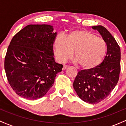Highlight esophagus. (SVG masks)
<instances>
[{"label": "esophagus", "instance_id": "1", "mask_svg": "<svg viewBox=\"0 0 126 126\" xmlns=\"http://www.w3.org/2000/svg\"><path fill=\"white\" fill-rule=\"evenodd\" d=\"M68 67H69V66H67V65H65V64H64V65H63V69H63V70H66V69H67V68Z\"/></svg>", "mask_w": 126, "mask_h": 126}]
</instances>
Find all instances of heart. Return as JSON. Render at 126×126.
<instances>
[{
	"mask_svg": "<svg viewBox=\"0 0 126 126\" xmlns=\"http://www.w3.org/2000/svg\"><path fill=\"white\" fill-rule=\"evenodd\" d=\"M54 46L59 62H65L75 51L76 62L80 67L86 70L99 66L105 58L107 50L104 39L93 32L84 30L72 32L65 38L59 36Z\"/></svg>",
	"mask_w": 126,
	"mask_h": 126,
	"instance_id": "1",
	"label": "heart"
}]
</instances>
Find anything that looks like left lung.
Segmentation results:
<instances>
[{
    "instance_id": "8db88e82",
    "label": "left lung",
    "mask_w": 126,
    "mask_h": 126,
    "mask_svg": "<svg viewBox=\"0 0 126 126\" xmlns=\"http://www.w3.org/2000/svg\"><path fill=\"white\" fill-rule=\"evenodd\" d=\"M92 28L97 30L106 41V56L96 67L78 72L73 86L82 100L94 104L105 99L117 84L121 52L115 38L104 27L97 25Z\"/></svg>"
}]
</instances>
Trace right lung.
<instances>
[{
	"instance_id": "right-lung-1",
	"label": "right lung",
	"mask_w": 126,
	"mask_h": 126,
	"mask_svg": "<svg viewBox=\"0 0 126 126\" xmlns=\"http://www.w3.org/2000/svg\"><path fill=\"white\" fill-rule=\"evenodd\" d=\"M53 26L28 25L13 37L5 59L9 83L19 96L41 98L53 86L63 65L54 60Z\"/></svg>"
}]
</instances>
